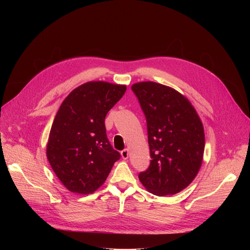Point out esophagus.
<instances>
[{"mask_svg": "<svg viewBox=\"0 0 250 250\" xmlns=\"http://www.w3.org/2000/svg\"><path fill=\"white\" fill-rule=\"evenodd\" d=\"M121 155L123 157V159H127L128 158V150L127 149H125L121 152Z\"/></svg>", "mask_w": 250, "mask_h": 250, "instance_id": "34e87169", "label": "esophagus"}]
</instances>
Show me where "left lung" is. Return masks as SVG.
<instances>
[{
    "label": "left lung",
    "instance_id": "8db88e82",
    "mask_svg": "<svg viewBox=\"0 0 250 250\" xmlns=\"http://www.w3.org/2000/svg\"><path fill=\"white\" fill-rule=\"evenodd\" d=\"M132 90L146 116L152 159L139 179L155 195L175 194L190 185L202 166L203 124L188 99L171 87L148 81Z\"/></svg>",
    "mask_w": 250,
    "mask_h": 250
}]
</instances>
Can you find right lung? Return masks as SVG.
<instances>
[{
	"instance_id": "1",
	"label": "right lung",
	"mask_w": 250,
	"mask_h": 250,
	"mask_svg": "<svg viewBox=\"0 0 250 250\" xmlns=\"http://www.w3.org/2000/svg\"><path fill=\"white\" fill-rule=\"evenodd\" d=\"M125 90V85L87 82L62 101L50 128L46 157L70 191L94 192L121 158L107 139L104 121Z\"/></svg>"
}]
</instances>
